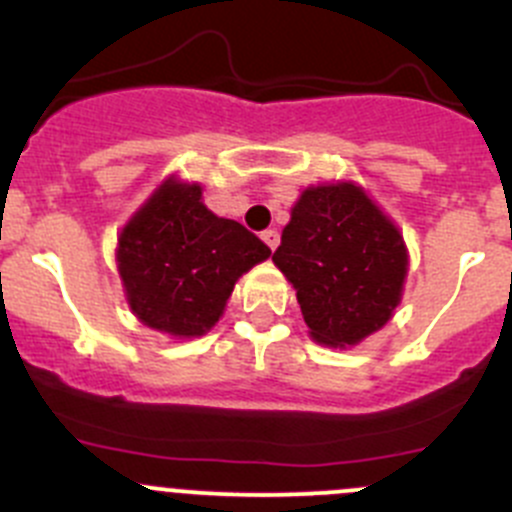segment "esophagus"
<instances>
[{"label": "esophagus", "mask_w": 512, "mask_h": 512, "mask_svg": "<svg viewBox=\"0 0 512 512\" xmlns=\"http://www.w3.org/2000/svg\"><path fill=\"white\" fill-rule=\"evenodd\" d=\"M262 240H265V245L270 247V250H275V247L280 245V232H277V230H265V232H262Z\"/></svg>", "instance_id": "1"}]
</instances>
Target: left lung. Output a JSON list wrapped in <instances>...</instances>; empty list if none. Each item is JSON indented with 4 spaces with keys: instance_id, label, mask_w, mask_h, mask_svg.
Returning a JSON list of instances; mask_svg holds the SVG:
<instances>
[{
    "instance_id": "left-lung-1",
    "label": "left lung",
    "mask_w": 512,
    "mask_h": 512,
    "mask_svg": "<svg viewBox=\"0 0 512 512\" xmlns=\"http://www.w3.org/2000/svg\"><path fill=\"white\" fill-rule=\"evenodd\" d=\"M272 262L297 290L312 340L332 347L380 330L408 275L403 235L350 182L302 192Z\"/></svg>"
}]
</instances>
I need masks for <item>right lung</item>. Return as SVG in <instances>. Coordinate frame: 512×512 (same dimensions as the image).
<instances>
[{"label": "right lung", "instance_id": "obj_1", "mask_svg": "<svg viewBox=\"0 0 512 512\" xmlns=\"http://www.w3.org/2000/svg\"><path fill=\"white\" fill-rule=\"evenodd\" d=\"M270 257L240 222L202 205L200 185L167 180L119 235L117 262L145 325L197 337L220 320L237 277Z\"/></svg>", "mask_w": 512, "mask_h": 512}]
</instances>
